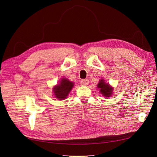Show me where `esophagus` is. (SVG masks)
Here are the masks:
<instances>
[{"label": "esophagus", "instance_id": "1", "mask_svg": "<svg viewBox=\"0 0 157 157\" xmlns=\"http://www.w3.org/2000/svg\"><path fill=\"white\" fill-rule=\"evenodd\" d=\"M89 84V80L88 79H84V80H82L81 81H80V84L82 85V86H86Z\"/></svg>", "mask_w": 157, "mask_h": 157}]
</instances>
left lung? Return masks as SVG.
<instances>
[{
  "label": "left lung",
  "mask_w": 157,
  "mask_h": 157,
  "mask_svg": "<svg viewBox=\"0 0 157 157\" xmlns=\"http://www.w3.org/2000/svg\"><path fill=\"white\" fill-rule=\"evenodd\" d=\"M97 88L99 89V92L103 95L104 97L109 98L112 96L113 88L111 86L109 83H105V80L101 79L98 84Z\"/></svg>",
  "instance_id": "1"
}]
</instances>
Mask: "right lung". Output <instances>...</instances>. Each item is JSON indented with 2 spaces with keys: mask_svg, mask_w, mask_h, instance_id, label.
Returning a JSON list of instances; mask_svg holds the SVG:
<instances>
[{
  "mask_svg": "<svg viewBox=\"0 0 157 157\" xmlns=\"http://www.w3.org/2000/svg\"><path fill=\"white\" fill-rule=\"evenodd\" d=\"M73 86L74 82H71L67 78H63L60 80L59 84H57L53 88L55 97L61 100L65 99Z\"/></svg>",
  "mask_w": 157,
  "mask_h": 157,
  "instance_id": "right-lung-1",
  "label": "right lung"
}]
</instances>
